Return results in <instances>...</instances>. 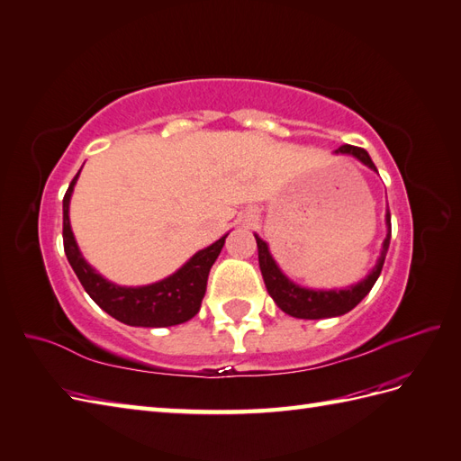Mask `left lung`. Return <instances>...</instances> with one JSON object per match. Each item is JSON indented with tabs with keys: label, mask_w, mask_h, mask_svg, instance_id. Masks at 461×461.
<instances>
[{
	"label": "left lung",
	"mask_w": 461,
	"mask_h": 461,
	"mask_svg": "<svg viewBox=\"0 0 461 461\" xmlns=\"http://www.w3.org/2000/svg\"><path fill=\"white\" fill-rule=\"evenodd\" d=\"M335 155H351L360 163L366 165L370 170H376L375 163H372L370 155L365 151V149L355 147V145H341L339 149H335ZM385 225H388V234H385L384 244H382V252L376 261V266L372 267L368 276L358 281L357 285H351V287L345 289H330V291H321V289H306L301 287V285L293 283L285 273L279 269L276 264V259L269 254L267 242H264L256 236L258 242V259H259V269H261V277H264L266 289L271 294L276 304L283 310L285 314H289L293 318H303V320H321V318H335V316H343L353 310L363 298L370 293V289L375 287L376 279L380 277V271L384 266L385 254H388L390 248V239H392V221H390V209L385 211Z\"/></svg>",
	"instance_id": "left-lung-1"
}]
</instances>
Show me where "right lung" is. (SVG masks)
<instances>
[{
	"mask_svg": "<svg viewBox=\"0 0 461 461\" xmlns=\"http://www.w3.org/2000/svg\"><path fill=\"white\" fill-rule=\"evenodd\" d=\"M79 172L71 180L64 195V250L86 294L106 314L122 323H128V326L168 328L192 320L200 312L211 266L215 264L229 234L221 236L217 242L195 252L176 273H172L163 281L145 285V287H120L86 264L79 252L76 236L71 232L69 200Z\"/></svg>",
	"mask_w": 461,
	"mask_h": 461,
	"instance_id": "1",
	"label": "right lung"
}]
</instances>
